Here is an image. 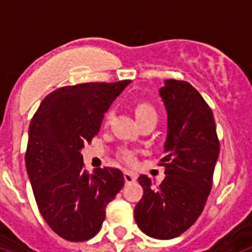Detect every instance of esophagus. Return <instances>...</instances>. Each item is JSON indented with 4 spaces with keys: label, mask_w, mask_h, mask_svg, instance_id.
Returning <instances> with one entry per match:
<instances>
[{
    "label": "esophagus",
    "mask_w": 252,
    "mask_h": 252,
    "mask_svg": "<svg viewBox=\"0 0 252 252\" xmlns=\"http://www.w3.org/2000/svg\"><path fill=\"white\" fill-rule=\"evenodd\" d=\"M124 178L126 183H134L135 180H136V175H135L134 172H131V171H125Z\"/></svg>",
    "instance_id": "34e87169"
}]
</instances>
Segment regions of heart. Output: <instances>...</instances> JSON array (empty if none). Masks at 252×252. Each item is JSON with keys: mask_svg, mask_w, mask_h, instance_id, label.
Masks as SVG:
<instances>
[{"mask_svg": "<svg viewBox=\"0 0 252 252\" xmlns=\"http://www.w3.org/2000/svg\"><path fill=\"white\" fill-rule=\"evenodd\" d=\"M135 116H136V120L141 121V120H145V118H157V114H156L155 108L149 105L147 103H140L136 105L135 108ZM112 118V112H108L107 116H105V124L111 121ZM125 158L126 161H132V157L130 155H125Z\"/></svg>", "mask_w": 252, "mask_h": 252, "instance_id": "b5f03b06", "label": "heart"}]
</instances>
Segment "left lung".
Instances as JSON below:
<instances>
[{
    "label": "left lung",
    "instance_id": "1",
    "mask_svg": "<svg viewBox=\"0 0 252 252\" xmlns=\"http://www.w3.org/2000/svg\"><path fill=\"white\" fill-rule=\"evenodd\" d=\"M158 93L167 113L161 159L166 176L157 188L147 175L139 176L144 194L134 214L147 236L171 240L189 229L202 213L220 147L213 112L192 85L166 80Z\"/></svg>",
    "mask_w": 252,
    "mask_h": 252
}]
</instances>
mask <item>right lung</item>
<instances>
[{"instance_id":"obj_1","label":"right lung","mask_w":252,"mask_h":252,"mask_svg":"<svg viewBox=\"0 0 252 252\" xmlns=\"http://www.w3.org/2000/svg\"><path fill=\"white\" fill-rule=\"evenodd\" d=\"M130 82L60 87L43 99L29 125V182L42 218L64 240L93 238L100 230L107 205L124 187L118 168H96L89 175L81 151L99 132L104 113Z\"/></svg>"}]
</instances>
